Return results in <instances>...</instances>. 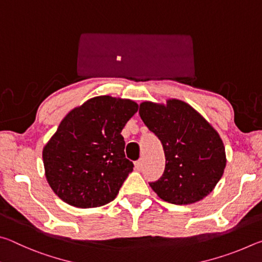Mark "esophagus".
Wrapping results in <instances>:
<instances>
[{"instance_id":"34e87169","label":"esophagus","mask_w":262,"mask_h":262,"mask_svg":"<svg viewBox=\"0 0 262 262\" xmlns=\"http://www.w3.org/2000/svg\"><path fill=\"white\" fill-rule=\"evenodd\" d=\"M135 168L137 171H141L143 168V161L142 159H139V161L135 162Z\"/></svg>"}]
</instances>
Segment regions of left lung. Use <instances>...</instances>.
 Returning <instances> with one entry per match:
<instances>
[{
  "instance_id": "obj_1",
  "label": "left lung",
  "mask_w": 262,
  "mask_h": 262,
  "mask_svg": "<svg viewBox=\"0 0 262 262\" xmlns=\"http://www.w3.org/2000/svg\"><path fill=\"white\" fill-rule=\"evenodd\" d=\"M140 117L161 140L165 170L149 183L162 200L190 205L206 198L223 176L227 157L214 127L192 106L179 99L166 104L143 101Z\"/></svg>"
}]
</instances>
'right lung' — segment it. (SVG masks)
Masks as SVG:
<instances>
[{"mask_svg":"<svg viewBox=\"0 0 262 262\" xmlns=\"http://www.w3.org/2000/svg\"><path fill=\"white\" fill-rule=\"evenodd\" d=\"M137 108L130 99L99 96L66 115L42 150L46 179L62 201L96 208L114 200L134 167L121 130Z\"/></svg>","mask_w":262,"mask_h":262,"instance_id":"right-lung-1","label":"right lung"}]
</instances>
